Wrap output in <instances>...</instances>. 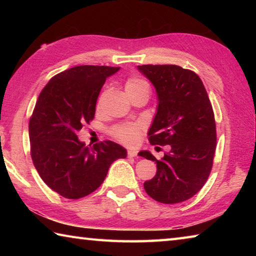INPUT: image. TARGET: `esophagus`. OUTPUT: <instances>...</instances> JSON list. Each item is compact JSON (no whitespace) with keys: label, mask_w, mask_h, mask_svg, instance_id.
Here are the masks:
<instances>
[{"label":"esophagus","mask_w":256,"mask_h":256,"mask_svg":"<svg viewBox=\"0 0 256 256\" xmlns=\"http://www.w3.org/2000/svg\"><path fill=\"white\" fill-rule=\"evenodd\" d=\"M136 154H138V151L136 150H134V149L128 150V157H136Z\"/></svg>","instance_id":"34e87169"}]
</instances>
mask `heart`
I'll list each match as a JSON object with an SVG mask.
<instances>
[{"label": "heart", "instance_id": "heart-1", "mask_svg": "<svg viewBox=\"0 0 256 256\" xmlns=\"http://www.w3.org/2000/svg\"><path fill=\"white\" fill-rule=\"evenodd\" d=\"M125 90L128 94L138 92H150V86L148 82L138 79V78H130L125 82ZM142 131V126L140 124H123L112 130V136L118 140L123 142L125 144H134L138 141L140 133Z\"/></svg>", "mask_w": 256, "mask_h": 256}]
</instances>
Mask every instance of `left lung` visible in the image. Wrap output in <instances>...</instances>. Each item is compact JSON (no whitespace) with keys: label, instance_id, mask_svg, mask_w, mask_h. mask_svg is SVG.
Listing matches in <instances>:
<instances>
[{"label":"left lung","instance_id":"left-lung-1","mask_svg":"<svg viewBox=\"0 0 256 256\" xmlns=\"http://www.w3.org/2000/svg\"><path fill=\"white\" fill-rule=\"evenodd\" d=\"M138 70L154 84L157 112L149 128L154 146H170L157 160L149 151L138 156L157 164L144 190L154 200L174 204L188 200L210 175L216 151L214 114L206 90L196 73L178 66H138Z\"/></svg>","mask_w":256,"mask_h":256}]
</instances>
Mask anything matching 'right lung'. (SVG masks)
<instances>
[{"label":"right lung","instance_id":"obj_1","mask_svg":"<svg viewBox=\"0 0 256 256\" xmlns=\"http://www.w3.org/2000/svg\"><path fill=\"white\" fill-rule=\"evenodd\" d=\"M120 68L80 66L52 78L37 99L29 120L30 152L46 185L66 198L96 190L110 166L126 157L112 141L86 146L76 133L94 120L96 102L108 76Z\"/></svg>","mask_w":256,"mask_h":256}]
</instances>
